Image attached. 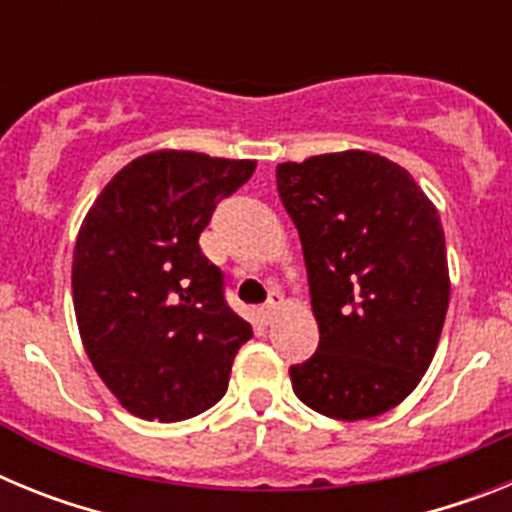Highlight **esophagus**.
<instances>
[{
    "instance_id": "1",
    "label": "esophagus",
    "mask_w": 512,
    "mask_h": 512,
    "mask_svg": "<svg viewBox=\"0 0 512 512\" xmlns=\"http://www.w3.org/2000/svg\"><path fill=\"white\" fill-rule=\"evenodd\" d=\"M279 307H282V295H279V292H271L269 295V302H266L264 307H261V323L264 325H269V323H274V320H277V315H279Z\"/></svg>"
}]
</instances>
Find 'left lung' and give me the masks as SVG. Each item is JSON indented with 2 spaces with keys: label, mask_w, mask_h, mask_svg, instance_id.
I'll use <instances>...</instances> for the list:
<instances>
[{
  "label": "left lung",
  "mask_w": 512,
  "mask_h": 512,
  "mask_svg": "<svg viewBox=\"0 0 512 512\" xmlns=\"http://www.w3.org/2000/svg\"><path fill=\"white\" fill-rule=\"evenodd\" d=\"M300 230L318 351L289 369L292 390L325 418H377L431 366L449 310L441 217L408 169L369 151L277 166Z\"/></svg>",
  "instance_id": "left-lung-1"
}]
</instances>
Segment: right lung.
Returning <instances> with one entry per match:
<instances>
[{
  "instance_id": "right-lung-1",
  "label": "right lung",
  "mask_w": 512,
  "mask_h": 512,
  "mask_svg": "<svg viewBox=\"0 0 512 512\" xmlns=\"http://www.w3.org/2000/svg\"><path fill=\"white\" fill-rule=\"evenodd\" d=\"M253 171L251 158L146 153L112 176L81 223L71 264L81 343L138 418H194L228 390L253 330L225 305L223 274L200 251V233Z\"/></svg>"
}]
</instances>
